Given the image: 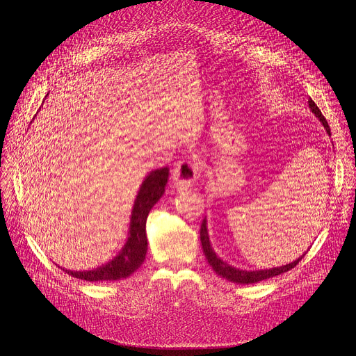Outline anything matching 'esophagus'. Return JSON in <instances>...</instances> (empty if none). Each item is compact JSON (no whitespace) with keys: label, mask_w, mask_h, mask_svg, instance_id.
<instances>
[{"label":"esophagus","mask_w":356,"mask_h":356,"mask_svg":"<svg viewBox=\"0 0 356 356\" xmlns=\"http://www.w3.org/2000/svg\"><path fill=\"white\" fill-rule=\"evenodd\" d=\"M199 177L197 163H180L172 170V183L177 191H188Z\"/></svg>","instance_id":"obj_1"}]
</instances>
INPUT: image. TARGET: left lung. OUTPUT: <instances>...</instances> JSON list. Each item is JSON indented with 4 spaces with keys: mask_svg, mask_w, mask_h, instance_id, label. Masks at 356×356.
<instances>
[{
    "mask_svg": "<svg viewBox=\"0 0 356 356\" xmlns=\"http://www.w3.org/2000/svg\"><path fill=\"white\" fill-rule=\"evenodd\" d=\"M309 108L314 114V117L322 122V125L326 129L327 136H330V128L327 125L326 118L322 115L321 109L317 108V105L312 99H309ZM200 242H202V248H203L204 257H207L208 263L213 268V271L218 275L227 278L228 282L236 283V284H255V283H259V282H264V280H267V278H271V277L280 275V274H283V273H287L289 270L294 268L296 264H298V261H302V258L306 255V252H305L298 258H296L293 263H289L286 266H280V267H273V268H264V270H241V268H236V267L229 266L228 263H225V261H223V259H220L216 255V252L213 251V248L211 245V241H209L208 220H207V218H204L203 222H202Z\"/></svg>",
    "mask_w": 356,
    "mask_h": 356,
    "instance_id": "left-lung-1",
    "label": "left lung"
}]
</instances>
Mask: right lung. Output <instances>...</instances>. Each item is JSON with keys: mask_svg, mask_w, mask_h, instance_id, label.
Wrapping results in <instances>:
<instances>
[{"mask_svg": "<svg viewBox=\"0 0 356 356\" xmlns=\"http://www.w3.org/2000/svg\"><path fill=\"white\" fill-rule=\"evenodd\" d=\"M168 179V168L161 167L149 172L137 192L133 209L129 216V227L127 239L120 252L109 259L108 263L92 270H67L62 268L72 277H76L85 282H115L136 273L145 259L147 254V216L154 204L164 195Z\"/></svg>", "mask_w": 356, "mask_h": 356, "instance_id": "right-lung-1", "label": "right lung"}]
</instances>
